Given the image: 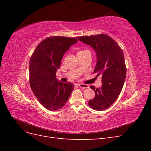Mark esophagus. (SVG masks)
I'll return each instance as SVG.
<instances>
[{"label":"esophagus","mask_w":151,"mask_h":151,"mask_svg":"<svg viewBox=\"0 0 151 151\" xmlns=\"http://www.w3.org/2000/svg\"><path fill=\"white\" fill-rule=\"evenodd\" d=\"M79 86L82 89H88L89 88V86L88 84H79Z\"/></svg>","instance_id":"1"}]
</instances>
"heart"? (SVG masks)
Here are the masks:
<instances>
[{
	"mask_svg": "<svg viewBox=\"0 0 151 151\" xmlns=\"http://www.w3.org/2000/svg\"><path fill=\"white\" fill-rule=\"evenodd\" d=\"M87 50H81V51L79 52V53H83V52H86Z\"/></svg>",
	"mask_w": 151,
	"mask_h": 151,
	"instance_id": "obj_1",
	"label": "heart"
}]
</instances>
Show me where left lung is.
<instances>
[{
	"mask_svg": "<svg viewBox=\"0 0 151 151\" xmlns=\"http://www.w3.org/2000/svg\"><path fill=\"white\" fill-rule=\"evenodd\" d=\"M77 38L94 50L97 62L94 73L102 74L101 88L90 86L95 97L89 100V106L97 111L105 110L115 103L124 84L127 68L123 50L115 40L104 34Z\"/></svg>",
	"mask_w": 151,
	"mask_h": 151,
	"instance_id": "8db88e82",
	"label": "left lung"
}]
</instances>
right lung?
I'll return each mask as SVG.
<instances>
[{"label": "right lung", "mask_w": 151, "mask_h": 151, "mask_svg": "<svg viewBox=\"0 0 151 151\" xmlns=\"http://www.w3.org/2000/svg\"><path fill=\"white\" fill-rule=\"evenodd\" d=\"M77 42L76 38L52 36L43 40L30 58L29 84L35 96L43 106L56 111L65 105L74 84L63 83L56 78L64 53Z\"/></svg>", "instance_id": "1"}]
</instances>
